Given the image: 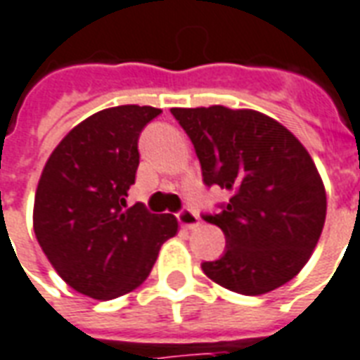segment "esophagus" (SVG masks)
Instances as JSON below:
<instances>
[{
	"mask_svg": "<svg viewBox=\"0 0 360 360\" xmlns=\"http://www.w3.org/2000/svg\"><path fill=\"white\" fill-rule=\"evenodd\" d=\"M175 216H177V222H179L183 228H187V230H195L198 226L197 212L191 210V208H181Z\"/></svg>",
	"mask_w": 360,
	"mask_h": 360,
	"instance_id": "34e87169",
	"label": "esophagus"
}]
</instances>
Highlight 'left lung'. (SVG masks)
Instances as JSON below:
<instances>
[{"mask_svg": "<svg viewBox=\"0 0 360 360\" xmlns=\"http://www.w3.org/2000/svg\"><path fill=\"white\" fill-rule=\"evenodd\" d=\"M195 146L202 183L230 200L202 214L226 250L200 267L232 292L257 296L300 273L326 222V188L298 138L267 115L222 105L172 109Z\"/></svg>", "mask_w": 360, "mask_h": 360, "instance_id": "8db88e82", "label": "left lung"}]
</instances>
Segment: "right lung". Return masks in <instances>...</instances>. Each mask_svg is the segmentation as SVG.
Returning a JSON list of instances; mask_svg holds the SVG:
<instances>
[{"mask_svg": "<svg viewBox=\"0 0 360 360\" xmlns=\"http://www.w3.org/2000/svg\"><path fill=\"white\" fill-rule=\"evenodd\" d=\"M162 109L99 110L56 146L34 195V233L68 285L112 300L142 285L160 248L177 233L173 214L127 206L140 163L138 138Z\"/></svg>", "mask_w": 360, "mask_h": 360, "instance_id": "right-lung-1", "label": "right lung"}]
</instances>
